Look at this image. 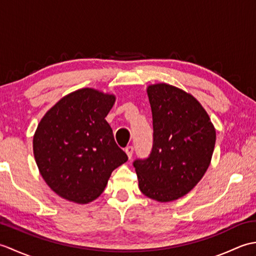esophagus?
Wrapping results in <instances>:
<instances>
[{
    "mask_svg": "<svg viewBox=\"0 0 256 256\" xmlns=\"http://www.w3.org/2000/svg\"><path fill=\"white\" fill-rule=\"evenodd\" d=\"M133 152H134V148H133V146H128V148H125V153H126L128 157V160L132 158Z\"/></svg>",
    "mask_w": 256,
    "mask_h": 256,
    "instance_id": "obj_1",
    "label": "esophagus"
}]
</instances>
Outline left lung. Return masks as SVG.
<instances>
[{"mask_svg": "<svg viewBox=\"0 0 256 256\" xmlns=\"http://www.w3.org/2000/svg\"><path fill=\"white\" fill-rule=\"evenodd\" d=\"M153 148L148 158L135 160L140 190L168 202L184 197L204 177L216 144V130L192 94L166 84H150Z\"/></svg>", "mask_w": 256, "mask_h": 256, "instance_id": "1", "label": "left lung"}]
</instances>
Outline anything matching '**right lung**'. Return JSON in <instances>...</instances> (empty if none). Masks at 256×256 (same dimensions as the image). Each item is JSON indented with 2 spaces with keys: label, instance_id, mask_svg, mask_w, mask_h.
Listing matches in <instances>:
<instances>
[{
  "label": "right lung",
  "instance_id": "add662e5",
  "mask_svg": "<svg viewBox=\"0 0 256 256\" xmlns=\"http://www.w3.org/2000/svg\"><path fill=\"white\" fill-rule=\"evenodd\" d=\"M116 96L91 88L64 96L40 120L32 150L52 192L88 204L104 190L112 172L128 160L106 121Z\"/></svg>",
  "mask_w": 256,
  "mask_h": 256
}]
</instances>
